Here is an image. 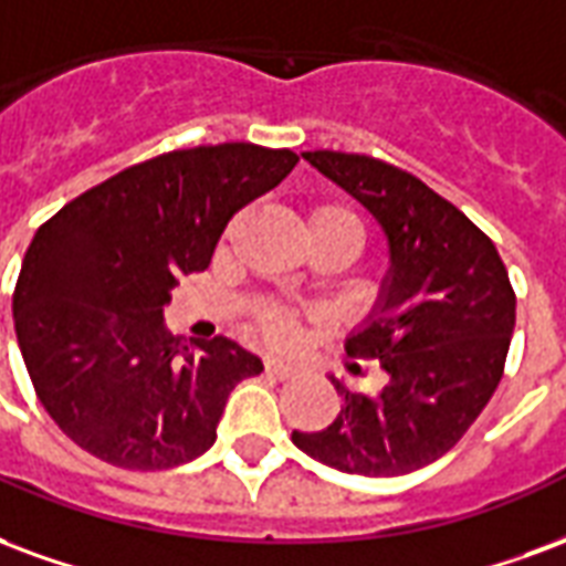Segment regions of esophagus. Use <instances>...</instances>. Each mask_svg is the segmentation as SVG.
I'll return each mask as SVG.
<instances>
[{"label": "esophagus", "mask_w": 566, "mask_h": 566, "mask_svg": "<svg viewBox=\"0 0 566 566\" xmlns=\"http://www.w3.org/2000/svg\"><path fill=\"white\" fill-rule=\"evenodd\" d=\"M266 371L270 375H275V378H291V375H296V366L291 363V359H282V357H266Z\"/></svg>", "instance_id": "1"}]
</instances>
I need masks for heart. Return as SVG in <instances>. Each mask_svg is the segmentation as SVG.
Instances as JSON below:
<instances>
[{"mask_svg": "<svg viewBox=\"0 0 566 566\" xmlns=\"http://www.w3.org/2000/svg\"><path fill=\"white\" fill-rule=\"evenodd\" d=\"M329 224H347V228H354L359 233V221L350 209L336 207V203H326V207H315L312 212H308V228H329ZM261 326L272 342H282V345L296 336L294 317L287 315L284 308H279V305L263 308Z\"/></svg>", "mask_w": 566, "mask_h": 566, "instance_id": "1", "label": "heart"}]
</instances>
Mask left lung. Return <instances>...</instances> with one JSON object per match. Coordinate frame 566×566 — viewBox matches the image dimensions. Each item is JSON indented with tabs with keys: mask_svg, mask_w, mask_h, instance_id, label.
<instances>
[{
	"mask_svg": "<svg viewBox=\"0 0 566 566\" xmlns=\"http://www.w3.org/2000/svg\"><path fill=\"white\" fill-rule=\"evenodd\" d=\"M308 165L375 216L389 270L350 357L380 359L387 384L350 392L321 432H294L315 462L359 476H399L450 453L504 375L516 294L495 242L464 212L399 167L317 149Z\"/></svg>",
	"mask_w": 566,
	"mask_h": 566,
	"instance_id": "obj_1",
	"label": "left lung"
}]
</instances>
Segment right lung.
<instances>
[{
    "instance_id": "right-lung-1",
    "label": "right lung",
    "mask_w": 566,
    "mask_h": 566,
    "mask_svg": "<svg viewBox=\"0 0 566 566\" xmlns=\"http://www.w3.org/2000/svg\"><path fill=\"white\" fill-rule=\"evenodd\" d=\"M291 149H177L116 174L44 221L14 287L17 345L44 411L128 471L177 468L216 443L230 389L263 363L224 336L179 345L165 305L203 272L233 212L296 167Z\"/></svg>"
}]
</instances>
